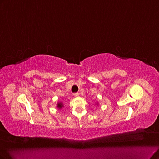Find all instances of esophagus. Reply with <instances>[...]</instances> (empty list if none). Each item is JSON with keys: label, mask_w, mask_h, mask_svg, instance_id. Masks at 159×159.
Segmentation results:
<instances>
[{"label": "esophagus", "mask_w": 159, "mask_h": 159, "mask_svg": "<svg viewBox=\"0 0 159 159\" xmlns=\"http://www.w3.org/2000/svg\"><path fill=\"white\" fill-rule=\"evenodd\" d=\"M74 96L75 97H79V93H74Z\"/></svg>", "instance_id": "34e87169"}]
</instances>
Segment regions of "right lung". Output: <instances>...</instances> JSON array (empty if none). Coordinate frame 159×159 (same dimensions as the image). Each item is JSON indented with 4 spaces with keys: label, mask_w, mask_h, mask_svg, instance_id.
Segmentation results:
<instances>
[{
    "label": "right lung",
    "mask_w": 159,
    "mask_h": 159,
    "mask_svg": "<svg viewBox=\"0 0 159 159\" xmlns=\"http://www.w3.org/2000/svg\"><path fill=\"white\" fill-rule=\"evenodd\" d=\"M57 107L59 108V109H61V108H62L63 107V104L62 102L57 103Z\"/></svg>",
    "instance_id": "1"
}]
</instances>
